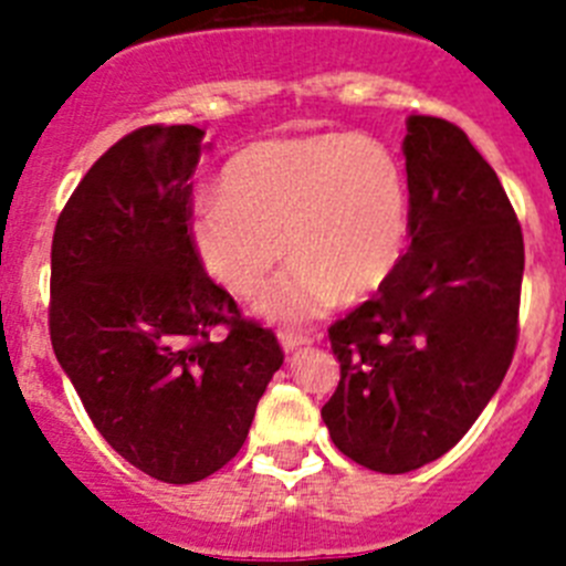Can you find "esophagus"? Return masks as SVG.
I'll list each match as a JSON object with an SVG mask.
<instances>
[{"instance_id": "34e87169", "label": "esophagus", "mask_w": 566, "mask_h": 566, "mask_svg": "<svg viewBox=\"0 0 566 566\" xmlns=\"http://www.w3.org/2000/svg\"><path fill=\"white\" fill-rule=\"evenodd\" d=\"M312 343V337H303V334H289L283 332L280 334V345H283V352H297L300 345H308Z\"/></svg>"}]
</instances>
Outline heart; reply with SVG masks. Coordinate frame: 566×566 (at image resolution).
<instances>
[{"label":"heart","instance_id":"heart-1","mask_svg":"<svg viewBox=\"0 0 566 566\" xmlns=\"http://www.w3.org/2000/svg\"><path fill=\"white\" fill-rule=\"evenodd\" d=\"M411 192L391 147L371 135L319 133L266 138L227 161L218 195L187 221L203 272L249 297L289 254L297 258L258 297L277 323H306L374 297L402 266Z\"/></svg>","mask_w":566,"mask_h":566}]
</instances>
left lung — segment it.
Wrapping results in <instances>:
<instances>
[{"label":"left lung","instance_id":"obj_1","mask_svg":"<svg viewBox=\"0 0 566 566\" xmlns=\"http://www.w3.org/2000/svg\"><path fill=\"white\" fill-rule=\"evenodd\" d=\"M411 247L394 280L328 328L332 442L377 473L448 453L499 391L518 337L524 240L496 172L457 124L408 115Z\"/></svg>","mask_w":566,"mask_h":566}]
</instances>
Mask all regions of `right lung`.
Returning a JSON list of instances; mask_svg holds the SVG:
<instances>
[{
    "label": "right lung",
    "instance_id": "right-lung-1",
    "mask_svg": "<svg viewBox=\"0 0 566 566\" xmlns=\"http://www.w3.org/2000/svg\"><path fill=\"white\" fill-rule=\"evenodd\" d=\"M192 124L124 135L70 195L50 249V339L107 444L167 484L243 448L283 352L240 317L187 240ZM214 325L230 334L212 340Z\"/></svg>",
    "mask_w": 566,
    "mask_h": 566
}]
</instances>
